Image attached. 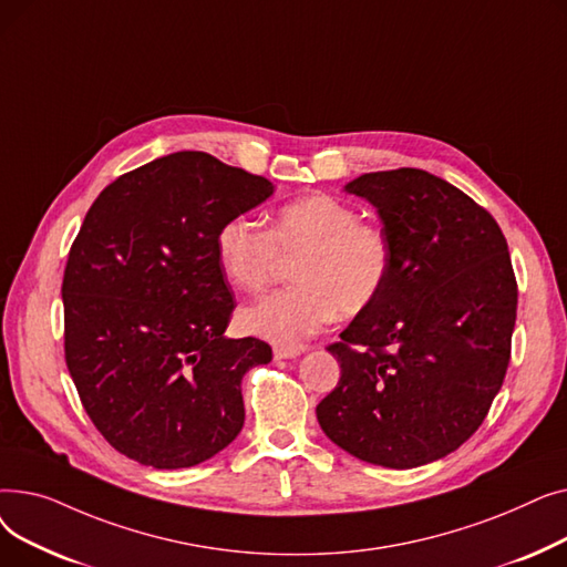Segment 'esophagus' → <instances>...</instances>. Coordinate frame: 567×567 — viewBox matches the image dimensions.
<instances>
[{
	"label": "esophagus",
	"instance_id": "34e87169",
	"mask_svg": "<svg viewBox=\"0 0 567 567\" xmlns=\"http://www.w3.org/2000/svg\"><path fill=\"white\" fill-rule=\"evenodd\" d=\"M303 349H296V347H276L274 349V355L278 361H285V359H296V355H301Z\"/></svg>",
	"mask_w": 567,
	"mask_h": 567
}]
</instances>
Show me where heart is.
<instances>
[{
  "mask_svg": "<svg viewBox=\"0 0 567 567\" xmlns=\"http://www.w3.org/2000/svg\"><path fill=\"white\" fill-rule=\"evenodd\" d=\"M216 252L227 280L246 293L268 287L280 257L296 259L293 287L266 296L241 317L250 333L285 347L301 344L336 315L365 312L393 268L389 234L331 195L280 206L271 229L234 216L218 229Z\"/></svg>",
  "mask_w": 567,
  "mask_h": 567,
  "instance_id": "heart-1",
  "label": "heart"
}]
</instances>
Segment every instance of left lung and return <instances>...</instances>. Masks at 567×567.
Returning <instances> with one entry per match:
<instances>
[{
    "label": "left lung",
    "instance_id": "1",
    "mask_svg": "<svg viewBox=\"0 0 567 567\" xmlns=\"http://www.w3.org/2000/svg\"><path fill=\"white\" fill-rule=\"evenodd\" d=\"M344 190L377 208L393 268L329 344L342 374L317 421L363 462L423 466L483 425L503 385L517 319L508 241L481 204L425 169L370 172Z\"/></svg>",
    "mask_w": 567,
    "mask_h": 567
}]
</instances>
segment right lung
Segmentation results:
<instances>
[{
	"instance_id": "obj_1",
	"label": "right lung",
	"mask_w": 567,
	"mask_h": 567,
	"mask_svg": "<svg viewBox=\"0 0 567 567\" xmlns=\"http://www.w3.org/2000/svg\"><path fill=\"white\" fill-rule=\"evenodd\" d=\"M268 195L264 176L176 152L122 174L86 212L62 285L64 353L114 451L186 468L241 432V379L274 351L225 338L236 303L216 236Z\"/></svg>"
}]
</instances>
